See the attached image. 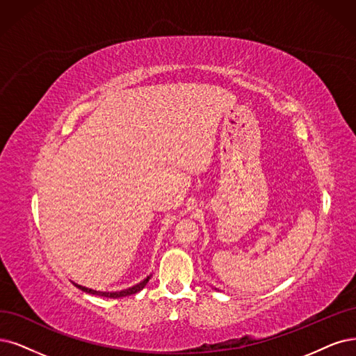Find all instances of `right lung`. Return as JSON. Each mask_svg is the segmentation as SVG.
<instances>
[{
    "label": "right lung",
    "instance_id": "add662e5",
    "mask_svg": "<svg viewBox=\"0 0 356 356\" xmlns=\"http://www.w3.org/2000/svg\"><path fill=\"white\" fill-rule=\"evenodd\" d=\"M149 279H151V275H148L147 279H143L140 283L135 284L134 287H129V289H126V291H120V292H97V291H92V289L83 287L81 284H76V283H74V286L81 289V291L86 292V293H90V295H98V296H104V298H123V296H129V295H135L139 291H142L145 284L149 282Z\"/></svg>",
    "mask_w": 356,
    "mask_h": 356
}]
</instances>
